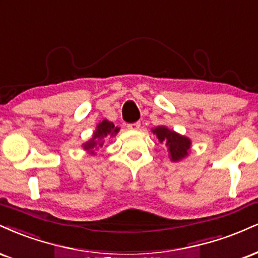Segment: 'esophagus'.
Here are the masks:
<instances>
[{
    "mask_svg": "<svg viewBox=\"0 0 258 258\" xmlns=\"http://www.w3.org/2000/svg\"><path fill=\"white\" fill-rule=\"evenodd\" d=\"M140 126H141V123L140 122L128 124V129L129 130H139V129H140Z\"/></svg>",
    "mask_w": 258,
    "mask_h": 258,
    "instance_id": "34e87169",
    "label": "esophagus"
}]
</instances>
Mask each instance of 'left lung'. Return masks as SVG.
<instances>
[{
	"instance_id": "1",
	"label": "left lung",
	"mask_w": 258,
	"mask_h": 258,
	"mask_svg": "<svg viewBox=\"0 0 258 258\" xmlns=\"http://www.w3.org/2000/svg\"><path fill=\"white\" fill-rule=\"evenodd\" d=\"M160 144H164L169 152L171 162H180L188 157L192 147V141L187 136L178 134L165 125H159L152 129Z\"/></svg>"
}]
</instances>
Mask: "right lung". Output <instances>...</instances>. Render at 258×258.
<instances>
[{
	"instance_id": "1",
	"label": "right lung",
	"mask_w": 258,
	"mask_h": 258,
	"mask_svg": "<svg viewBox=\"0 0 258 258\" xmlns=\"http://www.w3.org/2000/svg\"><path fill=\"white\" fill-rule=\"evenodd\" d=\"M119 129L120 128H118L108 119H102L101 122H99V124H96V128L94 130L92 138L84 142V144H82V147H83L84 151H87L88 154L95 156L99 148L104 146L105 139L108 138V136L110 138L116 136Z\"/></svg>"
}]
</instances>
